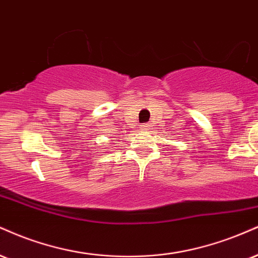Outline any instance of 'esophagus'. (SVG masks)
Instances as JSON below:
<instances>
[{"label": "esophagus", "mask_w": 258, "mask_h": 258, "mask_svg": "<svg viewBox=\"0 0 258 258\" xmlns=\"http://www.w3.org/2000/svg\"><path fill=\"white\" fill-rule=\"evenodd\" d=\"M150 127H151L150 123H143V125H142L143 130H150Z\"/></svg>", "instance_id": "obj_1"}]
</instances>
